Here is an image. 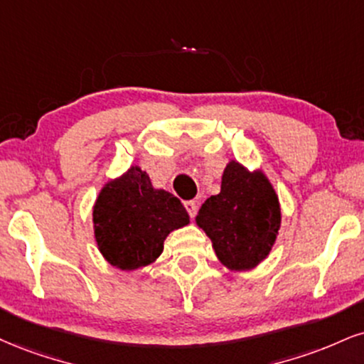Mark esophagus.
<instances>
[{
    "instance_id": "34e87169",
    "label": "esophagus",
    "mask_w": 364,
    "mask_h": 364,
    "mask_svg": "<svg viewBox=\"0 0 364 364\" xmlns=\"http://www.w3.org/2000/svg\"><path fill=\"white\" fill-rule=\"evenodd\" d=\"M185 208H186V212L190 213V217H195L196 212H198V205H196V201H193V200L185 201Z\"/></svg>"
}]
</instances>
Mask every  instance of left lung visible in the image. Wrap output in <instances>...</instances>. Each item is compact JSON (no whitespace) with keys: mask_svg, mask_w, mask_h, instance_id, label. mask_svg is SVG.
<instances>
[{"mask_svg":"<svg viewBox=\"0 0 364 364\" xmlns=\"http://www.w3.org/2000/svg\"><path fill=\"white\" fill-rule=\"evenodd\" d=\"M279 222L278 196L264 174L249 173L235 161L224 171L220 193L205 200L196 215L218 259L235 271L251 269L268 256Z\"/></svg>","mask_w":364,"mask_h":364,"instance_id":"1","label":"left lung"}]
</instances>
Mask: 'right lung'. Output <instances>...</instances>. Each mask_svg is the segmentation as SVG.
<instances>
[{
    "label": "right lung",
    "instance_id": "right-lung-1",
    "mask_svg": "<svg viewBox=\"0 0 364 364\" xmlns=\"http://www.w3.org/2000/svg\"><path fill=\"white\" fill-rule=\"evenodd\" d=\"M93 222L105 259L132 271L159 257L169 232L186 225L190 217L176 196L154 190L147 174L135 166L103 188Z\"/></svg>",
    "mask_w": 364,
    "mask_h": 364
}]
</instances>
